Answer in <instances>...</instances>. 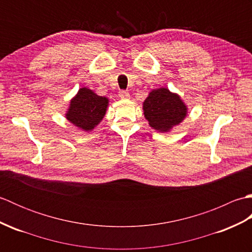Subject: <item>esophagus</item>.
Returning a JSON list of instances; mask_svg holds the SVG:
<instances>
[{
    "mask_svg": "<svg viewBox=\"0 0 252 252\" xmlns=\"http://www.w3.org/2000/svg\"><path fill=\"white\" fill-rule=\"evenodd\" d=\"M119 97L120 98H122V99H127L130 97V94H129V92H127V91H120L119 92Z\"/></svg>",
    "mask_w": 252,
    "mask_h": 252,
    "instance_id": "esophagus-1",
    "label": "esophagus"
}]
</instances>
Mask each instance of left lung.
Returning <instances> with one entry per match:
<instances>
[{"instance_id":"1","label":"left lung","mask_w":252,"mask_h":252,"mask_svg":"<svg viewBox=\"0 0 252 252\" xmlns=\"http://www.w3.org/2000/svg\"><path fill=\"white\" fill-rule=\"evenodd\" d=\"M144 116L153 129L168 132L184 120L187 107L180 96L167 88L153 90L143 103Z\"/></svg>"}]
</instances>
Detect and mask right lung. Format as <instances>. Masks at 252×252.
<instances>
[{"label": "right lung", "instance_id": "1", "mask_svg": "<svg viewBox=\"0 0 252 252\" xmlns=\"http://www.w3.org/2000/svg\"><path fill=\"white\" fill-rule=\"evenodd\" d=\"M108 98L98 96L92 90L81 88L70 100L66 118L73 126L92 131L106 115Z\"/></svg>", "mask_w": 252, "mask_h": 252}]
</instances>
